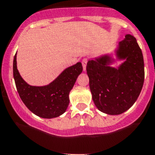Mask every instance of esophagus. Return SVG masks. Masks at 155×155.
<instances>
[{
    "label": "esophagus",
    "mask_w": 155,
    "mask_h": 155,
    "mask_svg": "<svg viewBox=\"0 0 155 155\" xmlns=\"http://www.w3.org/2000/svg\"><path fill=\"white\" fill-rule=\"evenodd\" d=\"M87 61H88V60H87V58L83 59V61H82V64H83V70H84V71H86V68H87Z\"/></svg>",
    "instance_id": "34e87169"
}]
</instances>
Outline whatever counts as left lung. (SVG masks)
<instances>
[{
	"instance_id": "1",
	"label": "left lung",
	"mask_w": 155,
	"mask_h": 155,
	"mask_svg": "<svg viewBox=\"0 0 155 155\" xmlns=\"http://www.w3.org/2000/svg\"><path fill=\"white\" fill-rule=\"evenodd\" d=\"M116 54L125 61L118 68L109 66L104 55L87 64L89 84L96 107L108 115H120L133 106L144 82V62L137 40L130 34L118 44Z\"/></svg>"
}]
</instances>
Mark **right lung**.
<instances>
[{
    "label": "right lung",
    "mask_w": 155,
    "mask_h": 155,
    "mask_svg": "<svg viewBox=\"0 0 155 155\" xmlns=\"http://www.w3.org/2000/svg\"><path fill=\"white\" fill-rule=\"evenodd\" d=\"M16 54L13 61V76L16 89L25 105L33 114L44 118L62 115L69 104L70 91L78 76L83 71L81 62L68 67L52 83L44 87H33L21 77L16 64Z\"/></svg>",
    "instance_id": "obj_1"
}]
</instances>
